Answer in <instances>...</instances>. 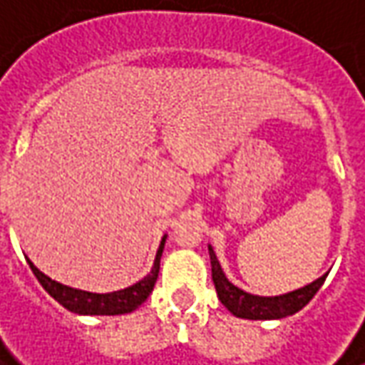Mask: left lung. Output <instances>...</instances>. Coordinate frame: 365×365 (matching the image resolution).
I'll return each mask as SVG.
<instances>
[{
  "instance_id": "left-lung-1",
  "label": "left lung",
  "mask_w": 365,
  "mask_h": 365,
  "mask_svg": "<svg viewBox=\"0 0 365 365\" xmlns=\"http://www.w3.org/2000/svg\"><path fill=\"white\" fill-rule=\"evenodd\" d=\"M209 258H211V276H213V284L217 290L219 301L223 302V307L232 315L242 317V319H282V317L294 315L315 297L317 290L323 287V282L327 278V274H325L315 282L307 284L304 288H299L294 292L282 294V297H274V299L272 297L270 299L268 297H254V294L244 292L242 288L233 287L232 282L225 278L211 245H209Z\"/></svg>"
}]
</instances>
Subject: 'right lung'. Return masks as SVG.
I'll list each match as a JSON object with an SVG mask.
<instances>
[{"label":"right lung","instance_id":"add662e5","mask_svg":"<svg viewBox=\"0 0 365 365\" xmlns=\"http://www.w3.org/2000/svg\"><path fill=\"white\" fill-rule=\"evenodd\" d=\"M164 240L158 247V254L154 259V268L152 272L144 276L140 282H135L132 287L118 290V292H107V294H97V292H85V290H77V288L64 287L61 282L48 278L46 274H42L34 264L28 259L32 272L38 278V282L42 284V288L48 292L50 297L56 302H61L64 309L73 311V313H81V315H123L133 311L138 304L146 301L148 294L152 292V288L156 284V278L160 272V256L164 250Z\"/></svg>","mask_w":365,"mask_h":365}]
</instances>
